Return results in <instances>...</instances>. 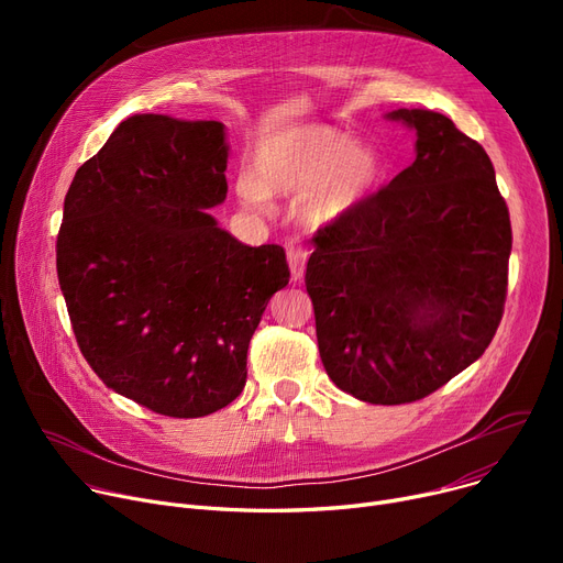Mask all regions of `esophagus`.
Returning a JSON list of instances; mask_svg holds the SVG:
<instances>
[{
    "label": "esophagus",
    "instance_id": "obj_1",
    "mask_svg": "<svg viewBox=\"0 0 563 563\" xmlns=\"http://www.w3.org/2000/svg\"><path fill=\"white\" fill-rule=\"evenodd\" d=\"M285 251H287V262H289V269H291V278L294 280L303 278L306 262H308V249L303 246V242L299 240V236H291V240L285 242Z\"/></svg>",
    "mask_w": 563,
    "mask_h": 563
}]
</instances>
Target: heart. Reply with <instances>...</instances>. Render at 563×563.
Returning <instances> with one entry per match:
<instances>
[{"mask_svg":"<svg viewBox=\"0 0 563 563\" xmlns=\"http://www.w3.org/2000/svg\"><path fill=\"white\" fill-rule=\"evenodd\" d=\"M383 157L369 143H351L338 130L303 125L264 139L255 153V175L236 180L240 198L262 210L269 194L303 191L299 212L308 225H331L378 187Z\"/></svg>","mask_w":563,"mask_h":563,"instance_id":"b5f03b06","label":"heart"}]
</instances>
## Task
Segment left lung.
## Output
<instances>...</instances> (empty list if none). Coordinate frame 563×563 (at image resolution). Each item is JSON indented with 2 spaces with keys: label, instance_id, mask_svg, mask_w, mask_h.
Listing matches in <instances>:
<instances>
[{
  "label": "left lung",
  "instance_id": "8db88e82",
  "mask_svg": "<svg viewBox=\"0 0 563 563\" xmlns=\"http://www.w3.org/2000/svg\"><path fill=\"white\" fill-rule=\"evenodd\" d=\"M416 162L312 236L319 356L367 404L418 401L488 349L507 301L511 221L484 147L448 115L388 113Z\"/></svg>",
  "mask_w": 563,
  "mask_h": 563
}]
</instances>
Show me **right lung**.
I'll list each match as a JSON object with an SVG mask.
<instances>
[{"mask_svg":"<svg viewBox=\"0 0 563 563\" xmlns=\"http://www.w3.org/2000/svg\"><path fill=\"white\" fill-rule=\"evenodd\" d=\"M225 166L223 123L141 113L64 200L56 274L79 351L107 388L168 418L240 397L249 342L289 283L283 246L236 242L207 212Z\"/></svg>","mask_w":563,"mask_h":563,"instance_id":"1","label":"right lung"}]
</instances>
